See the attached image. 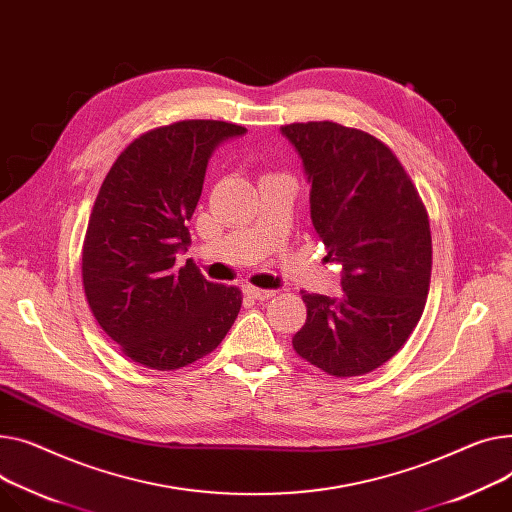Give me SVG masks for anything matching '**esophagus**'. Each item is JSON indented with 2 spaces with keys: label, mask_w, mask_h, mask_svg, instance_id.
Segmentation results:
<instances>
[{
  "label": "esophagus",
  "mask_w": 512,
  "mask_h": 512,
  "mask_svg": "<svg viewBox=\"0 0 512 512\" xmlns=\"http://www.w3.org/2000/svg\"><path fill=\"white\" fill-rule=\"evenodd\" d=\"M245 292L255 298V300H267L271 296H276V290H263V288H257V286H245Z\"/></svg>",
  "instance_id": "34e87169"
}]
</instances>
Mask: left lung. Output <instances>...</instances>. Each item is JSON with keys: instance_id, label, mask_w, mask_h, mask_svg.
<instances>
[{"instance_id": "obj_1", "label": "left lung", "mask_w": 512, "mask_h": 512, "mask_svg": "<svg viewBox=\"0 0 512 512\" xmlns=\"http://www.w3.org/2000/svg\"><path fill=\"white\" fill-rule=\"evenodd\" d=\"M311 181V218L327 257L344 267L339 298L302 294L296 354L337 379L393 358L416 329L430 288L424 201L393 150L335 121L282 125Z\"/></svg>"}]
</instances>
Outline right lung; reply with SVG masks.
I'll return each instance as SVG.
<instances>
[{
	"label": "right lung",
	"instance_id": "1",
	"mask_svg": "<svg viewBox=\"0 0 512 512\" xmlns=\"http://www.w3.org/2000/svg\"><path fill=\"white\" fill-rule=\"evenodd\" d=\"M247 129L214 119L162 125L135 138L100 185L82 247L90 311L119 350L146 368L177 370L214 352L243 304L187 259L214 148Z\"/></svg>",
	"mask_w": 512,
	"mask_h": 512
}]
</instances>
